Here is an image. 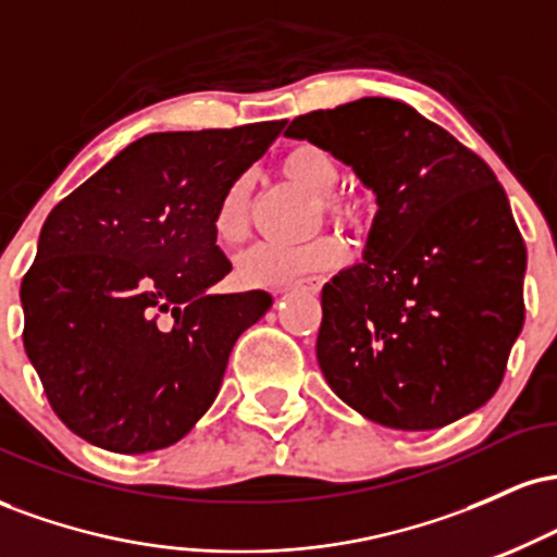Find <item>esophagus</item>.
Returning <instances> with one entry per match:
<instances>
[{
	"instance_id": "34e87169",
	"label": "esophagus",
	"mask_w": 557,
	"mask_h": 557,
	"mask_svg": "<svg viewBox=\"0 0 557 557\" xmlns=\"http://www.w3.org/2000/svg\"><path fill=\"white\" fill-rule=\"evenodd\" d=\"M319 287H322V283H319L317 277H311V280H306V283H300V285L293 287V290H304V293H319Z\"/></svg>"
}]
</instances>
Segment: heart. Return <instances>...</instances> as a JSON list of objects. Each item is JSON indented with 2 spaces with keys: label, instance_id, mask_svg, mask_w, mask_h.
<instances>
[{
  "label": "heart",
  "instance_id": "heart-1",
  "mask_svg": "<svg viewBox=\"0 0 557 557\" xmlns=\"http://www.w3.org/2000/svg\"><path fill=\"white\" fill-rule=\"evenodd\" d=\"M283 172L293 183L322 198V209L332 220L354 222L359 207L348 198H335L343 170L327 149L317 144H300L283 157ZM248 196L251 177L240 175L227 185L214 212V235L222 243H238L248 230ZM345 259V246L335 235H317L306 243H257L235 259V274L246 287H287L296 285L306 274L332 270Z\"/></svg>",
  "mask_w": 557,
  "mask_h": 557
}]
</instances>
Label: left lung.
<instances>
[{
  "mask_svg": "<svg viewBox=\"0 0 557 557\" xmlns=\"http://www.w3.org/2000/svg\"><path fill=\"white\" fill-rule=\"evenodd\" d=\"M376 196L361 264L322 287L317 359L341 400L389 430H440L500 387L523 327L527 246L484 159L403 101L300 114Z\"/></svg>",
  "mask_w": 557,
  "mask_h": 557,
  "instance_id": "8db88e82",
  "label": "left lung"
}]
</instances>
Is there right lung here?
<instances>
[{
	"instance_id": "add662e5",
	"label": "right lung",
	"mask_w": 557,
	"mask_h": 557,
	"mask_svg": "<svg viewBox=\"0 0 557 557\" xmlns=\"http://www.w3.org/2000/svg\"><path fill=\"white\" fill-rule=\"evenodd\" d=\"M283 127L151 133L47 216L21 285L23 345L86 443L159 450L214 403L235 341L272 306L264 290H209L233 270L214 212Z\"/></svg>"
}]
</instances>
